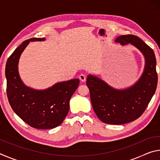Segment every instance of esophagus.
Segmentation results:
<instances>
[{
	"mask_svg": "<svg viewBox=\"0 0 160 160\" xmlns=\"http://www.w3.org/2000/svg\"><path fill=\"white\" fill-rule=\"evenodd\" d=\"M79 78H80V80L82 81V82H85V81L86 80V75L83 74V73H81L79 75Z\"/></svg>",
	"mask_w": 160,
	"mask_h": 160,
	"instance_id": "esophagus-1",
	"label": "esophagus"
}]
</instances>
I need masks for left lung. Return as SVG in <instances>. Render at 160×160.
I'll list each match as a JSON object with an SVG mask.
<instances>
[{
  "label": "left lung",
  "mask_w": 160,
  "mask_h": 160,
  "mask_svg": "<svg viewBox=\"0 0 160 160\" xmlns=\"http://www.w3.org/2000/svg\"><path fill=\"white\" fill-rule=\"evenodd\" d=\"M115 42L131 44L143 54L145 66L141 77L125 90L113 88L92 75H88L86 83L97 117L105 123L121 125L136 120L142 114L155 92L158 78L155 53L141 39L132 34L121 35Z\"/></svg>",
  "instance_id": "8db88e82"
}]
</instances>
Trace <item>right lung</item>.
Here are the masks:
<instances>
[{
  "instance_id": "obj_1",
  "label": "right lung",
  "mask_w": 160,
  "mask_h": 160,
  "mask_svg": "<svg viewBox=\"0 0 160 160\" xmlns=\"http://www.w3.org/2000/svg\"><path fill=\"white\" fill-rule=\"evenodd\" d=\"M32 38L23 42L8 58L5 66L7 96L12 110L32 128L51 129L61 125L69 111V102L79 85V79L55 84L44 90L26 86L18 72L21 53L29 42L44 41Z\"/></svg>"
}]
</instances>
